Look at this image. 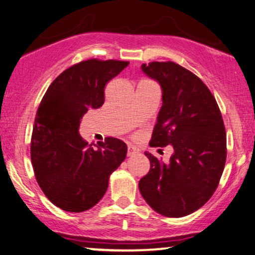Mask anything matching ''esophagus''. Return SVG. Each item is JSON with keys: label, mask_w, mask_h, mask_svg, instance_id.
<instances>
[{"label": "esophagus", "mask_w": 255, "mask_h": 255, "mask_svg": "<svg viewBox=\"0 0 255 255\" xmlns=\"http://www.w3.org/2000/svg\"><path fill=\"white\" fill-rule=\"evenodd\" d=\"M137 153V149L135 148L134 146H131V144H128V150H127V155L128 156H131L134 155V154Z\"/></svg>", "instance_id": "34e87169"}]
</instances>
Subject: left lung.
I'll list each match as a JSON object with an SVG mask.
<instances>
[{
	"label": "left lung",
	"mask_w": 255,
	"mask_h": 255,
	"mask_svg": "<svg viewBox=\"0 0 255 255\" xmlns=\"http://www.w3.org/2000/svg\"><path fill=\"white\" fill-rule=\"evenodd\" d=\"M162 90V107L149 144L172 146L163 163L144 153L150 169L138 189L154 211L181 218L202 207L220 181L226 162V130L213 94L195 74L174 62L141 66Z\"/></svg>",
	"instance_id": "1"
}]
</instances>
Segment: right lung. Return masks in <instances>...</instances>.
Masks as SVG:
<instances>
[{
    "mask_svg": "<svg viewBox=\"0 0 255 255\" xmlns=\"http://www.w3.org/2000/svg\"><path fill=\"white\" fill-rule=\"evenodd\" d=\"M128 64L117 60L82 61L61 73L42 99L31 135V163L44 195L63 211L80 213L98 204L111 174L126 159L124 141L107 137L93 147L79 128L89 108L104 105L107 82Z\"/></svg>",
    "mask_w": 255,
    "mask_h": 255,
    "instance_id": "obj_1",
    "label": "right lung"
}]
</instances>
